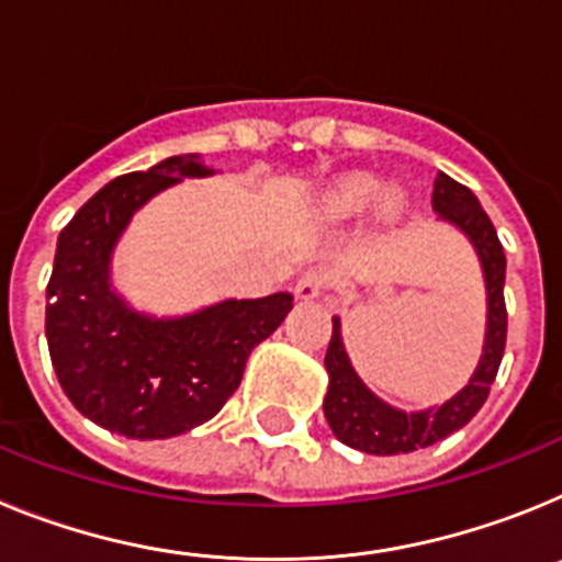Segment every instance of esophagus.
Returning a JSON list of instances; mask_svg holds the SVG:
<instances>
[{"label": "esophagus", "instance_id": "obj_1", "mask_svg": "<svg viewBox=\"0 0 562 562\" xmlns=\"http://www.w3.org/2000/svg\"><path fill=\"white\" fill-rule=\"evenodd\" d=\"M331 286V276L326 270H306L304 276L297 278L295 284V295L304 297V301H312V297H317L324 290H329Z\"/></svg>", "mask_w": 562, "mask_h": 562}]
</instances>
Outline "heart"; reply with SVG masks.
Returning a JSON list of instances; mask_svg holds the SVG:
<instances>
[{"label": "heart", "mask_w": 562, "mask_h": 562, "mask_svg": "<svg viewBox=\"0 0 562 562\" xmlns=\"http://www.w3.org/2000/svg\"><path fill=\"white\" fill-rule=\"evenodd\" d=\"M374 177H369V173H357V177H349V180L340 182V188L335 191V207L340 213H360L362 207L374 200Z\"/></svg>", "instance_id": "heart-1"}]
</instances>
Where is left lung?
I'll return each mask as SVG.
<instances>
[{
	"label": "left lung",
	"mask_w": 562,
	"mask_h": 562,
	"mask_svg": "<svg viewBox=\"0 0 562 562\" xmlns=\"http://www.w3.org/2000/svg\"><path fill=\"white\" fill-rule=\"evenodd\" d=\"M434 211L470 236L484 267L486 278V342L484 357L473 380L467 389L439 408L422 411V414H405L382 400H376L360 376L351 369L346 349L340 340V321L331 317V340L326 349V371H329V394L324 400V414L329 419V428L337 439L349 448L374 456H396L414 453L419 448H430L445 436L464 428L481 411V405L490 396L495 376H498L501 357L506 346V301H504V278H506V256L498 241L493 222L479 205L475 193L467 186L456 182L448 173H439L434 186Z\"/></svg>",
	"instance_id": "8db88e82"
}]
</instances>
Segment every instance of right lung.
<instances>
[{
    "mask_svg": "<svg viewBox=\"0 0 562 562\" xmlns=\"http://www.w3.org/2000/svg\"><path fill=\"white\" fill-rule=\"evenodd\" d=\"M205 173L193 157L123 173L83 202L58 236L44 315L49 360L69 402L126 439H168L220 414L247 355L292 310L290 292H276L151 321L112 292L109 256L132 213L180 177Z\"/></svg>",
    "mask_w": 562,
    "mask_h": 562,
    "instance_id": "1",
    "label": "right lung"
}]
</instances>
